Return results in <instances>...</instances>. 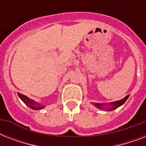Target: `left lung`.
<instances>
[{
  "instance_id": "left-lung-1",
  "label": "left lung",
  "mask_w": 146,
  "mask_h": 146,
  "mask_svg": "<svg viewBox=\"0 0 146 146\" xmlns=\"http://www.w3.org/2000/svg\"><path fill=\"white\" fill-rule=\"evenodd\" d=\"M128 98H129V96H127L126 97L124 98H123V99L109 103V104H108L110 107H109V108H104V104H100V103H92V104H93L96 107V108H98L104 109L105 111H113V110H114V109L117 108L118 107L121 106L122 104H124L125 102L127 101Z\"/></svg>"
}]
</instances>
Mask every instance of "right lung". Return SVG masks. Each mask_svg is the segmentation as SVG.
Segmentation results:
<instances>
[{"mask_svg":"<svg viewBox=\"0 0 146 146\" xmlns=\"http://www.w3.org/2000/svg\"><path fill=\"white\" fill-rule=\"evenodd\" d=\"M17 94H18L19 98H20L27 106L29 107L30 108L33 109V110H40V109H42L44 108V106H42V105L38 104V103H36L35 101H33V100L29 98L27 96H24L23 94L19 93V92Z\"/></svg>","mask_w":146,"mask_h":146,"instance_id":"1","label":"right lung"}]
</instances>
